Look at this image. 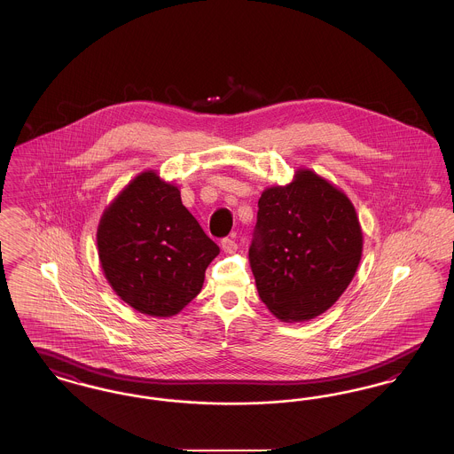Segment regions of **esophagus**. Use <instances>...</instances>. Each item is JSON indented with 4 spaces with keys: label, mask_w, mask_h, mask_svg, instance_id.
Listing matches in <instances>:
<instances>
[{
    "label": "esophagus",
    "mask_w": 454,
    "mask_h": 454,
    "mask_svg": "<svg viewBox=\"0 0 454 454\" xmlns=\"http://www.w3.org/2000/svg\"><path fill=\"white\" fill-rule=\"evenodd\" d=\"M221 248L226 252V254H235L238 250L237 241L233 238H223L221 239Z\"/></svg>",
    "instance_id": "34e87169"
}]
</instances>
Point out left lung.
I'll return each instance as SVG.
<instances>
[{"label":"left lung","instance_id":"1","mask_svg":"<svg viewBox=\"0 0 454 454\" xmlns=\"http://www.w3.org/2000/svg\"><path fill=\"white\" fill-rule=\"evenodd\" d=\"M363 231L342 191L311 170L265 189L248 250L260 300L282 322L325 313L352 281Z\"/></svg>","mask_w":454,"mask_h":454}]
</instances>
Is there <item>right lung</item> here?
<instances>
[{
	"mask_svg": "<svg viewBox=\"0 0 454 454\" xmlns=\"http://www.w3.org/2000/svg\"><path fill=\"white\" fill-rule=\"evenodd\" d=\"M98 257L115 294L150 317H173L200 293L219 247L180 191L158 173H139L104 211Z\"/></svg>",
	"mask_w": 454,
	"mask_h": 454,
	"instance_id": "1",
	"label": "right lung"
}]
</instances>
